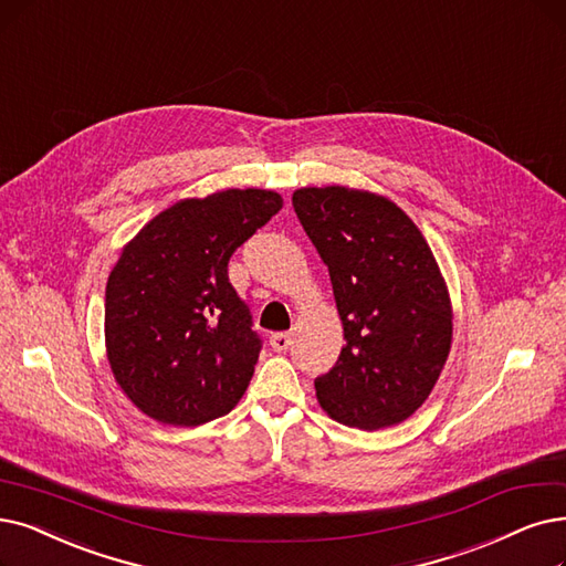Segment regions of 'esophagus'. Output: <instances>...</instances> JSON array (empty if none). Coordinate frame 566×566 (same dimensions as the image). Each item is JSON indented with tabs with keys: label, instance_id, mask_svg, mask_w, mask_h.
<instances>
[{
	"label": "esophagus",
	"instance_id": "1",
	"mask_svg": "<svg viewBox=\"0 0 566 566\" xmlns=\"http://www.w3.org/2000/svg\"><path fill=\"white\" fill-rule=\"evenodd\" d=\"M269 344H271V348H274L276 353H283V350H287L292 346V334H287V332L271 334L269 336Z\"/></svg>",
	"mask_w": 566,
	"mask_h": 566
}]
</instances>
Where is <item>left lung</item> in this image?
<instances>
[{
	"label": "left lung",
	"instance_id": "obj_1",
	"mask_svg": "<svg viewBox=\"0 0 566 566\" xmlns=\"http://www.w3.org/2000/svg\"><path fill=\"white\" fill-rule=\"evenodd\" d=\"M304 232L329 269L346 344L315 378L323 411L386 429L411 418L453 344V302L432 248L392 199L348 186L292 192Z\"/></svg>",
	"mask_w": 566,
	"mask_h": 566
}]
</instances>
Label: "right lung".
<instances>
[{"label": "right lung", "instance_id": "right-lung-1", "mask_svg": "<svg viewBox=\"0 0 566 566\" xmlns=\"http://www.w3.org/2000/svg\"><path fill=\"white\" fill-rule=\"evenodd\" d=\"M281 209L283 197L260 188L178 199L123 245L106 281V359L148 418L197 427L243 397L260 338L228 262Z\"/></svg>", "mask_w": 566, "mask_h": 566}]
</instances>
